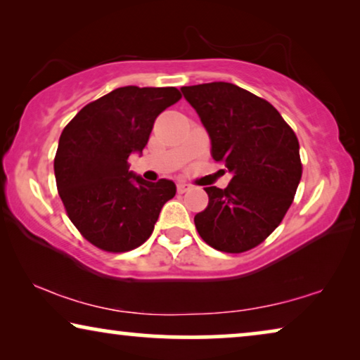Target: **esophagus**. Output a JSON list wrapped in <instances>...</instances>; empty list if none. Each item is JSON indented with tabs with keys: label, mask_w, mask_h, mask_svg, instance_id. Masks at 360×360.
<instances>
[{
	"label": "esophagus",
	"mask_w": 360,
	"mask_h": 360,
	"mask_svg": "<svg viewBox=\"0 0 360 360\" xmlns=\"http://www.w3.org/2000/svg\"><path fill=\"white\" fill-rule=\"evenodd\" d=\"M190 190H191V186L186 185V184L176 185V191H179V193H186V191H190Z\"/></svg>",
	"instance_id": "obj_1"
}]
</instances>
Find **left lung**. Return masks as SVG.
I'll return each instance as SVG.
<instances>
[{
    "mask_svg": "<svg viewBox=\"0 0 360 360\" xmlns=\"http://www.w3.org/2000/svg\"><path fill=\"white\" fill-rule=\"evenodd\" d=\"M211 139V155L233 174L224 190L206 186L208 206L195 216L201 239L216 250L257 248L282 223L302 180L292 127L264 98L233 83L181 88Z\"/></svg>",
    "mask_w": 360,
    "mask_h": 360,
    "instance_id": "1",
    "label": "left lung"
}]
</instances>
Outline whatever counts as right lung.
<instances>
[{
    "label": "right lung",
    "mask_w": 360,
    "mask_h": 360,
    "mask_svg": "<svg viewBox=\"0 0 360 360\" xmlns=\"http://www.w3.org/2000/svg\"><path fill=\"white\" fill-rule=\"evenodd\" d=\"M180 98L175 86L116 88L63 127L53 159L57 190L73 226L95 248H139L175 196L174 181H146L129 172L127 159L142 152L155 117Z\"/></svg>",
    "instance_id": "add662e5"
}]
</instances>
